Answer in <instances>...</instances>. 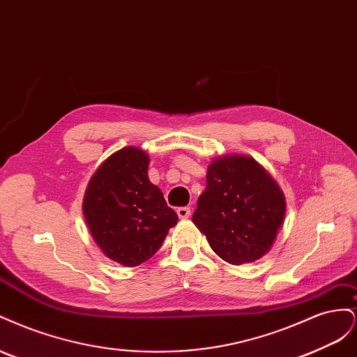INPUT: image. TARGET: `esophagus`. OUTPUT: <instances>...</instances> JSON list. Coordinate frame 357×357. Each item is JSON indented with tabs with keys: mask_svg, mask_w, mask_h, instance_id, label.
I'll use <instances>...</instances> for the list:
<instances>
[{
	"mask_svg": "<svg viewBox=\"0 0 357 357\" xmlns=\"http://www.w3.org/2000/svg\"><path fill=\"white\" fill-rule=\"evenodd\" d=\"M177 214H178L180 219H188L190 215V208L189 207H180V208H177Z\"/></svg>",
	"mask_w": 357,
	"mask_h": 357,
	"instance_id": "34e87169",
	"label": "esophagus"
}]
</instances>
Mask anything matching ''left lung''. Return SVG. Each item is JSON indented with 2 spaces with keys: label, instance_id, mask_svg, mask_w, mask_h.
Returning <instances> with one entry per match:
<instances>
[{
  "label": "left lung",
  "instance_id": "8db88e82",
  "mask_svg": "<svg viewBox=\"0 0 357 357\" xmlns=\"http://www.w3.org/2000/svg\"><path fill=\"white\" fill-rule=\"evenodd\" d=\"M286 213L283 192L252 158L211 162L192 222L223 261L255 262L271 248Z\"/></svg>",
  "mask_w": 357,
  "mask_h": 357
}]
</instances>
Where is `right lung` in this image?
<instances>
[{"label": "right lung", "mask_w": 357, "mask_h": 357, "mask_svg": "<svg viewBox=\"0 0 357 357\" xmlns=\"http://www.w3.org/2000/svg\"><path fill=\"white\" fill-rule=\"evenodd\" d=\"M147 168L143 150L125 147L102 162L84 193L83 214L95 243L125 266L152 257L178 220Z\"/></svg>", "instance_id": "add662e5"}]
</instances>
